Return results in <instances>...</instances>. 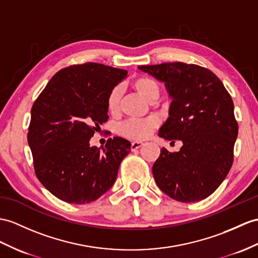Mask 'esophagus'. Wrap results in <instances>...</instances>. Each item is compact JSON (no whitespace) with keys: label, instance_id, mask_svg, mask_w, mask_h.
<instances>
[{"label":"esophagus","instance_id":"34e87169","mask_svg":"<svg viewBox=\"0 0 258 258\" xmlns=\"http://www.w3.org/2000/svg\"><path fill=\"white\" fill-rule=\"evenodd\" d=\"M143 146V143L140 141H135L131 143V151H136Z\"/></svg>","mask_w":258,"mask_h":258}]
</instances>
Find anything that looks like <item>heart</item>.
I'll use <instances>...</instances> for the list:
<instances>
[{
    "instance_id": "obj_1",
    "label": "heart",
    "mask_w": 258,
    "mask_h": 258,
    "mask_svg": "<svg viewBox=\"0 0 258 258\" xmlns=\"http://www.w3.org/2000/svg\"><path fill=\"white\" fill-rule=\"evenodd\" d=\"M133 87L149 103H154L161 96L160 82L149 75H140L133 81ZM121 87L115 86L106 98V108L110 115H117L120 110ZM158 118L153 116L142 119H128L119 127L121 136L131 140H144L158 127Z\"/></svg>"
}]
</instances>
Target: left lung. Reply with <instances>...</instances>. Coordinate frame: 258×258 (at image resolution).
<instances>
[{
  "instance_id": "obj_1",
  "label": "left lung",
  "mask_w": 258,
  "mask_h": 258,
  "mask_svg": "<svg viewBox=\"0 0 258 258\" xmlns=\"http://www.w3.org/2000/svg\"><path fill=\"white\" fill-rule=\"evenodd\" d=\"M164 82L173 102L159 136L180 140L178 152L161 149L155 183L172 199L196 203L215 191L233 163L238 124L229 92L209 69L183 62L141 66Z\"/></svg>"
}]
</instances>
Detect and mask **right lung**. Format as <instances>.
<instances>
[{
  "label": "right lung",
  "mask_w": 258,
  "mask_h": 258,
  "mask_svg": "<svg viewBox=\"0 0 258 258\" xmlns=\"http://www.w3.org/2000/svg\"><path fill=\"white\" fill-rule=\"evenodd\" d=\"M127 73L94 62L73 64L56 72L35 100L27 135L35 173L60 200L90 204L114 185L130 142L109 138L100 150L90 140L108 120L106 98Z\"/></svg>",
  "instance_id": "right-lung-1"
}]
</instances>
